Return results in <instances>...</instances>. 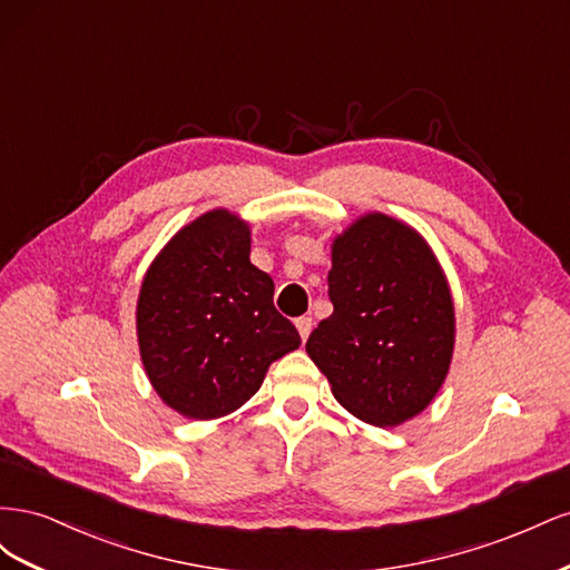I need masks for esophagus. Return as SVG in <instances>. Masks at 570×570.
Returning a JSON list of instances; mask_svg holds the SVG:
<instances>
[{"label": "esophagus", "instance_id": "esophagus-1", "mask_svg": "<svg viewBox=\"0 0 570 570\" xmlns=\"http://www.w3.org/2000/svg\"><path fill=\"white\" fill-rule=\"evenodd\" d=\"M295 325H297V331H299V337L302 340H306L308 337V333H312V318H308V316H299L297 321H295Z\"/></svg>", "mask_w": 570, "mask_h": 570}]
</instances>
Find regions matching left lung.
Instances as JSON below:
<instances>
[{
	"mask_svg": "<svg viewBox=\"0 0 570 570\" xmlns=\"http://www.w3.org/2000/svg\"><path fill=\"white\" fill-rule=\"evenodd\" d=\"M333 314L306 354L356 419L394 428L433 402L454 352V302L425 239L406 223L366 214L333 243Z\"/></svg>",
	"mask_w": 570,
	"mask_h": 570,
	"instance_id": "obj_1",
	"label": "left lung"
}]
</instances>
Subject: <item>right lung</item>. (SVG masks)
Returning a JSON list of instances; mask_svg holds the SVG:
<instances>
[{"label": "right lung", "mask_w": 570, "mask_h": 570, "mask_svg": "<svg viewBox=\"0 0 570 570\" xmlns=\"http://www.w3.org/2000/svg\"><path fill=\"white\" fill-rule=\"evenodd\" d=\"M249 226L226 209L187 223L154 258L137 297V342L151 387L187 419L228 416L262 387L297 327L249 262Z\"/></svg>", "instance_id": "1"}]
</instances>
